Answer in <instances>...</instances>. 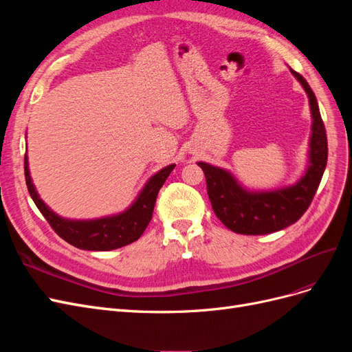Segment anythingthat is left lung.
Wrapping results in <instances>:
<instances>
[{
  "instance_id": "left-lung-1",
  "label": "left lung",
  "mask_w": 352,
  "mask_h": 352,
  "mask_svg": "<svg viewBox=\"0 0 352 352\" xmlns=\"http://www.w3.org/2000/svg\"><path fill=\"white\" fill-rule=\"evenodd\" d=\"M291 72L308 95L313 117L308 167L305 175L295 185L250 192L236 182L228 170L198 162L206 175L207 194L216 216L228 229L241 235H265L282 230L300 220L310 207L324 173L327 138L316 95L300 73L292 69Z\"/></svg>"
}]
</instances>
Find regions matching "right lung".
Here are the masks:
<instances>
[{
  "label": "right lung",
  "instance_id": "add662e5",
  "mask_svg": "<svg viewBox=\"0 0 352 352\" xmlns=\"http://www.w3.org/2000/svg\"><path fill=\"white\" fill-rule=\"evenodd\" d=\"M176 164H170L160 170L148 180L141 194L133 204L120 214L101 217L95 220H69L63 219L42 201L32 184L28 167V155H25V177L28 190L36 204L42 216L47 219L50 226L60 238L69 242L73 247L87 251H111L122 248L141 238L148 223L151 221L154 204L158 190L172 173Z\"/></svg>",
  "mask_w": 352,
  "mask_h": 352
}]
</instances>
